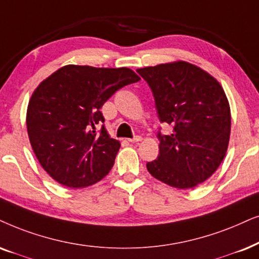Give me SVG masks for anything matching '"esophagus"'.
Returning a JSON list of instances; mask_svg holds the SVG:
<instances>
[{
	"label": "esophagus",
	"instance_id": "obj_1",
	"mask_svg": "<svg viewBox=\"0 0 259 259\" xmlns=\"http://www.w3.org/2000/svg\"><path fill=\"white\" fill-rule=\"evenodd\" d=\"M140 140H142V137L137 136V137L132 138V139H128V142H130V143H137V142H140Z\"/></svg>",
	"mask_w": 259,
	"mask_h": 259
}]
</instances>
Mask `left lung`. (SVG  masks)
Segmentation results:
<instances>
[{"label": "left lung", "mask_w": 259, "mask_h": 259, "mask_svg": "<svg viewBox=\"0 0 259 259\" xmlns=\"http://www.w3.org/2000/svg\"><path fill=\"white\" fill-rule=\"evenodd\" d=\"M137 71L152 90L160 122L172 126L170 136L158 133L159 156L147 170L170 187L199 186L215 172L230 142L231 109L223 87L183 60Z\"/></svg>", "instance_id": "8db88e82"}]
</instances>
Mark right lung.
<instances>
[{
  "instance_id": "right-lung-1",
  "label": "right lung",
  "mask_w": 259,
  "mask_h": 259,
  "mask_svg": "<svg viewBox=\"0 0 259 259\" xmlns=\"http://www.w3.org/2000/svg\"><path fill=\"white\" fill-rule=\"evenodd\" d=\"M140 79L128 68L65 65L44 79L27 108L29 142L40 165L69 188L99 182L114 165L120 143L109 137L101 108L116 90Z\"/></svg>"
}]
</instances>
